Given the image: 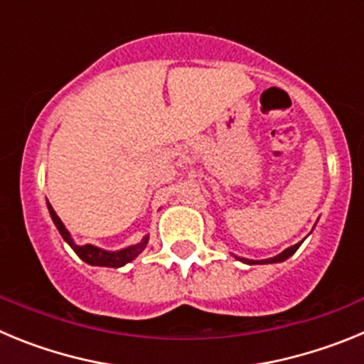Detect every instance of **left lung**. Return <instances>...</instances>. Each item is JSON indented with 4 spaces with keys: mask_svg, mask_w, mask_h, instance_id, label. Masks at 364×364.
<instances>
[{
    "mask_svg": "<svg viewBox=\"0 0 364 364\" xmlns=\"http://www.w3.org/2000/svg\"><path fill=\"white\" fill-rule=\"evenodd\" d=\"M301 244H302V242H299V244H295V246L288 247V250H284V252H282V253H279L277 257H272V259H266V260H247V259H240V260H242V262H247V264H272V262H282V260H286V259H288V257L294 255V253L299 250V246H301Z\"/></svg>",
    "mask_w": 364,
    "mask_h": 364,
    "instance_id": "8db88e82",
    "label": "left lung"
}]
</instances>
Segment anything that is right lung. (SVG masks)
Wrapping results in <instances>:
<instances>
[{
  "label": "right lung",
  "instance_id": "1",
  "mask_svg": "<svg viewBox=\"0 0 364 364\" xmlns=\"http://www.w3.org/2000/svg\"><path fill=\"white\" fill-rule=\"evenodd\" d=\"M47 205H49L50 217H53V222L56 224L58 231L62 233L63 240H67V242H69V246L73 247L74 252H76V255H78L82 260H85L87 264L107 266V268H120V266L131 262L134 257H138V253L142 252L144 247H146L147 237L140 244H134V246L125 247V250H120V252H105V250H102V247L91 246V244H85V246H76V244H74V240L70 239V233L67 231V228L63 226V222L60 220V217L56 215V211L53 210V205H50L49 202H47Z\"/></svg>",
  "mask_w": 364,
  "mask_h": 364
}]
</instances>
